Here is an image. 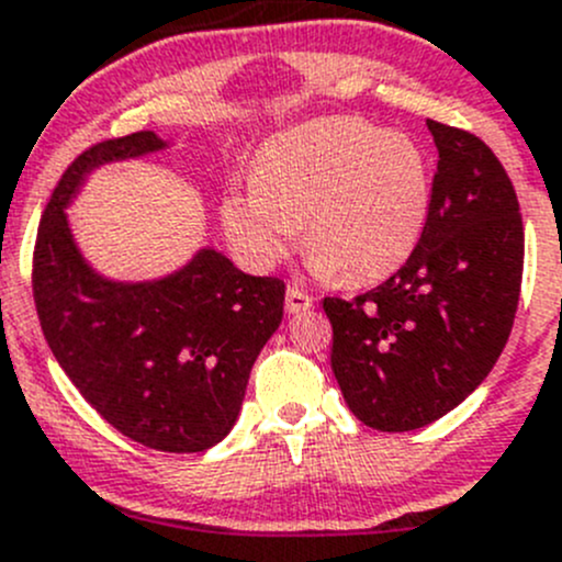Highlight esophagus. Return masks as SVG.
<instances>
[{
	"label": "esophagus",
	"mask_w": 562,
	"mask_h": 562,
	"mask_svg": "<svg viewBox=\"0 0 562 562\" xmlns=\"http://www.w3.org/2000/svg\"><path fill=\"white\" fill-rule=\"evenodd\" d=\"M283 305H286L289 314H303V311H308L311 305H314V300H311L308 294L303 292V289L289 286V289H286V300H283Z\"/></svg>",
	"instance_id": "obj_1"
}]
</instances>
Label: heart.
Wrapping results in <instances>:
<instances>
[{
  "label": "heart",
  "instance_id": "heart-1",
  "mask_svg": "<svg viewBox=\"0 0 562 562\" xmlns=\"http://www.w3.org/2000/svg\"><path fill=\"white\" fill-rule=\"evenodd\" d=\"M429 210L431 171L413 136L358 116H322L265 144L251 191L229 193L221 221L248 268H276L300 229L316 273L366 286L413 257Z\"/></svg>",
  "mask_w": 562,
  "mask_h": 562
}]
</instances>
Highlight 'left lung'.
Masks as SVG:
<instances>
[{
    "label": "left lung",
    "instance_id": "obj_1",
    "mask_svg": "<svg viewBox=\"0 0 562 562\" xmlns=\"http://www.w3.org/2000/svg\"><path fill=\"white\" fill-rule=\"evenodd\" d=\"M426 125L440 160L418 248L371 292L322 300L344 402L380 431L459 407L497 363L519 305L525 229L510 177L475 133Z\"/></svg>",
    "mask_w": 562,
    "mask_h": 562
}]
</instances>
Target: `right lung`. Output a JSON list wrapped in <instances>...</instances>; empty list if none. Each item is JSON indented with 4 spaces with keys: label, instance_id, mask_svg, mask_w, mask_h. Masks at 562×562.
<instances>
[{
    "label": "right lung",
    "instance_id": "obj_1",
    "mask_svg": "<svg viewBox=\"0 0 562 562\" xmlns=\"http://www.w3.org/2000/svg\"><path fill=\"white\" fill-rule=\"evenodd\" d=\"M153 131L92 144L65 169L41 218L32 292L43 336L81 396L133 442L199 453L240 415L251 366L283 316V286L215 248L158 281H111L87 265L65 207L109 160L164 149Z\"/></svg>",
    "mask_w": 562,
    "mask_h": 562
}]
</instances>
